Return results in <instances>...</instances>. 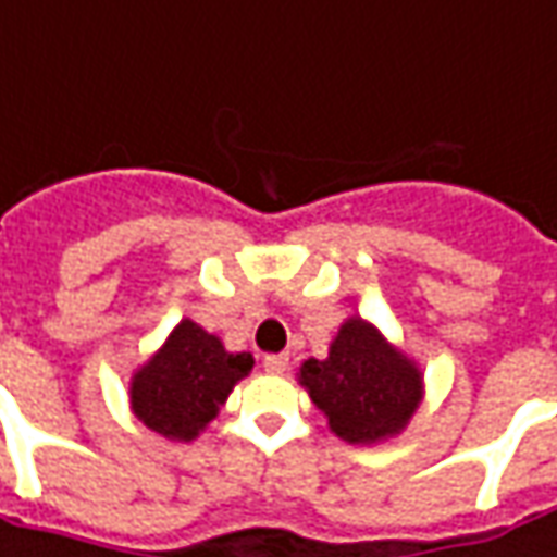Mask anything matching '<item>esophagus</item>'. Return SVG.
Segmentation results:
<instances>
[{"label": "esophagus", "mask_w": 557, "mask_h": 557, "mask_svg": "<svg viewBox=\"0 0 557 557\" xmlns=\"http://www.w3.org/2000/svg\"><path fill=\"white\" fill-rule=\"evenodd\" d=\"M262 366L268 374H283L289 369V357L286 354H271V357H264Z\"/></svg>", "instance_id": "34e87169"}]
</instances>
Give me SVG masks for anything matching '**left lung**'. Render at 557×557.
Returning <instances> with one entry per match:
<instances>
[{
  "instance_id": "8db88e82",
  "label": "left lung",
  "mask_w": 557,
  "mask_h": 557,
  "mask_svg": "<svg viewBox=\"0 0 557 557\" xmlns=\"http://www.w3.org/2000/svg\"><path fill=\"white\" fill-rule=\"evenodd\" d=\"M298 384L350 445L396 438L423 403L421 366L362 317L344 320L326 359L298 366Z\"/></svg>"
}]
</instances>
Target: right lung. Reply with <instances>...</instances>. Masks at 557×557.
<instances>
[{"label":"right lung","mask_w":557,"mask_h":557,"mask_svg":"<svg viewBox=\"0 0 557 557\" xmlns=\"http://www.w3.org/2000/svg\"><path fill=\"white\" fill-rule=\"evenodd\" d=\"M252 366V354H231L219 335L185 317L131 374V411L151 433L191 442L215 421L231 389Z\"/></svg>","instance_id":"right-lung-1"}]
</instances>
